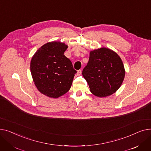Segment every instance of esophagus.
<instances>
[{"label":"esophagus","instance_id":"obj_1","mask_svg":"<svg viewBox=\"0 0 151 151\" xmlns=\"http://www.w3.org/2000/svg\"><path fill=\"white\" fill-rule=\"evenodd\" d=\"M81 74H82V70H78V71H77V75L78 76H79L81 75Z\"/></svg>","mask_w":151,"mask_h":151}]
</instances>
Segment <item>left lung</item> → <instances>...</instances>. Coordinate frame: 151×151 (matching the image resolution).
Listing matches in <instances>:
<instances>
[{
    "mask_svg": "<svg viewBox=\"0 0 151 151\" xmlns=\"http://www.w3.org/2000/svg\"><path fill=\"white\" fill-rule=\"evenodd\" d=\"M82 75L96 96H110L121 86L125 76L122 61L116 52L102 47L90 52Z\"/></svg>",
    "mask_w": 151,
    "mask_h": 151,
    "instance_id": "8db88e82",
    "label": "left lung"
}]
</instances>
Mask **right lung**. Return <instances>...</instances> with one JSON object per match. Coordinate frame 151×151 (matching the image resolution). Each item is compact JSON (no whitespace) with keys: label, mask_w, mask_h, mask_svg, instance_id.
<instances>
[{"label":"right lung","mask_w":151,"mask_h":151,"mask_svg":"<svg viewBox=\"0 0 151 151\" xmlns=\"http://www.w3.org/2000/svg\"><path fill=\"white\" fill-rule=\"evenodd\" d=\"M68 46L59 41L42 46L30 62L32 76L37 89L49 97L58 98L71 86L76 70L64 52Z\"/></svg>","instance_id":"add662e5"}]
</instances>
